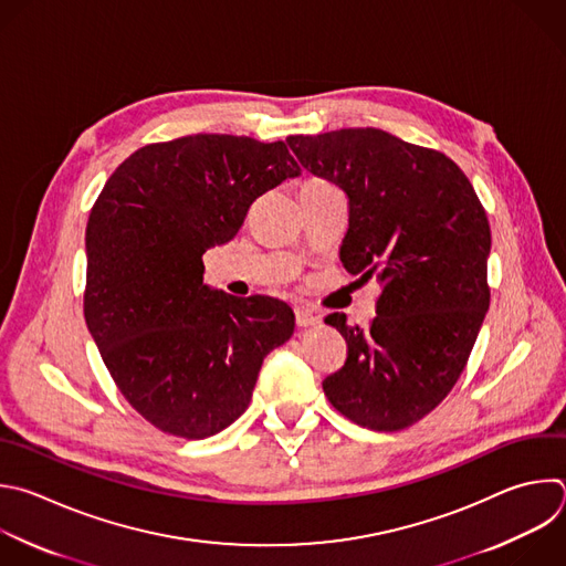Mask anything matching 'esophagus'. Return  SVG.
<instances>
[{"instance_id": "34e87169", "label": "esophagus", "mask_w": 566, "mask_h": 566, "mask_svg": "<svg viewBox=\"0 0 566 566\" xmlns=\"http://www.w3.org/2000/svg\"><path fill=\"white\" fill-rule=\"evenodd\" d=\"M319 319H322V315L313 306H308V304H297L295 306L297 326H315V324H319Z\"/></svg>"}]
</instances>
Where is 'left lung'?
I'll list each match as a JSON object with an SVG mask.
<instances>
[{
  "instance_id": "1",
  "label": "left lung",
  "mask_w": 566,
  "mask_h": 566,
  "mask_svg": "<svg viewBox=\"0 0 566 566\" xmlns=\"http://www.w3.org/2000/svg\"><path fill=\"white\" fill-rule=\"evenodd\" d=\"M304 168L348 196L339 260L382 286L366 328L331 313L346 361L322 389L335 411L373 431L429 416L462 375L491 289V229L469 177L444 153L380 128L289 135Z\"/></svg>"
}]
</instances>
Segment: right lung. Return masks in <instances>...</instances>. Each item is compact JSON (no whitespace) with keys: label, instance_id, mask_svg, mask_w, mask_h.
I'll list each match as a JSON object with an SVG mask.
<instances>
[{"label":"right lung","instance_id":"add662e5","mask_svg":"<svg viewBox=\"0 0 566 566\" xmlns=\"http://www.w3.org/2000/svg\"><path fill=\"white\" fill-rule=\"evenodd\" d=\"M300 166L284 142L200 133L137 148L86 224L84 317L111 378L155 429L202 440L249 407L264 357L295 328L286 302L205 284L202 255Z\"/></svg>","mask_w":566,"mask_h":566}]
</instances>
